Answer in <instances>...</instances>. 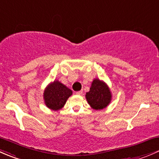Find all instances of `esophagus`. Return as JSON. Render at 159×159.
<instances>
[{"label": "esophagus", "mask_w": 159, "mask_h": 159, "mask_svg": "<svg viewBox=\"0 0 159 159\" xmlns=\"http://www.w3.org/2000/svg\"><path fill=\"white\" fill-rule=\"evenodd\" d=\"M82 93H83V90H80V91L76 92V95H82Z\"/></svg>", "instance_id": "obj_1"}]
</instances>
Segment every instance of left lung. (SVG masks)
I'll use <instances>...</instances> for the list:
<instances>
[{
    "instance_id": "8db88e82",
    "label": "left lung",
    "mask_w": 159,
    "mask_h": 159,
    "mask_svg": "<svg viewBox=\"0 0 159 159\" xmlns=\"http://www.w3.org/2000/svg\"><path fill=\"white\" fill-rule=\"evenodd\" d=\"M112 93L103 80L96 78L93 80L89 91L86 93V99L92 109L100 110L107 107L112 101Z\"/></svg>"
}]
</instances>
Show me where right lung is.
Returning a JSON list of instances; mask_svg holds the SVG:
<instances>
[{
	"label": "right lung",
	"mask_w": 159,
	"mask_h": 159,
	"mask_svg": "<svg viewBox=\"0 0 159 159\" xmlns=\"http://www.w3.org/2000/svg\"><path fill=\"white\" fill-rule=\"evenodd\" d=\"M73 94V91L59 80L49 83L43 92V100L46 106L53 111L61 109Z\"/></svg>",
	"instance_id": "right-lung-1"
}]
</instances>
